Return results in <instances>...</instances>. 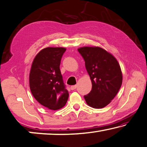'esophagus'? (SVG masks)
Instances as JSON below:
<instances>
[{"mask_svg": "<svg viewBox=\"0 0 147 147\" xmlns=\"http://www.w3.org/2000/svg\"><path fill=\"white\" fill-rule=\"evenodd\" d=\"M76 88V85H73V86H71V89L72 90H75Z\"/></svg>", "mask_w": 147, "mask_h": 147, "instance_id": "34e87169", "label": "esophagus"}]
</instances>
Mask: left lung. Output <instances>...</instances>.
<instances>
[{"label": "left lung", "mask_w": 147, "mask_h": 147, "mask_svg": "<svg viewBox=\"0 0 147 147\" xmlns=\"http://www.w3.org/2000/svg\"><path fill=\"white\" fill-rule=\"evenodd\" d=\"M85 62L92 82V89L84 98L90 107H106L119 92L123 82L121 67L113 56L100 47H84L78 49Z\"/></svg>", "instance_id": "1"}]
</instances>
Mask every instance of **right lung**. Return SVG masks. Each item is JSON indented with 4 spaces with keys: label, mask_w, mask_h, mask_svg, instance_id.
I'll return each mask as SVG.
<instances>
[{
    "label": "right lung",
    "mask_w": 147,
    "mask_h": 147,
    "mask_svg": "<svg viewBox=\"0 0 147 147\" xmlns=\"http://www.w3.org/2000/svg\"><path fill=\"white\" fill-rule=\"evenodd\" d=\"M66 51L63 47H47L34 59L29 84L34 98L47 108L58 110L65 106L69 92L63 82L60 65Z\"/></svg>",
    "instance_id": "add662e5"
}]
</instances>
